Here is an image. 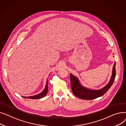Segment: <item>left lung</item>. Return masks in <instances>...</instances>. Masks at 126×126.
<instances>
[{
  "label": "left lung",
  "mask_w": 126,
  "mask_h": 126,
  "mask_svg": "<svg viewBox=\"0 0 126 126\" xmlns=\"http://www.w3.org/2000/svg\"><path fill=\"white\" fill-rule=\"evenodd\" d=\"M116 71L115 62L113 65V68H112V76L108 84L101 89L93 90L84 87L81 85L77 77L72 74H70V84L72 91L75 96L80 98L86 100H94V99L103 95L109 89L114 81Z\"/></svg>",
  "instance_id": "1"
}]
</instances>
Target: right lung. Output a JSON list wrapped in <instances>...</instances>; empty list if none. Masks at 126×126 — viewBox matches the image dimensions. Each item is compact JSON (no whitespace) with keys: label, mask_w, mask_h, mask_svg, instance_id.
Instances as JSON below:
<instances>
[{"label":"right lung","mask_w":126,"mask_h":126,"mask_svg":"<svg viewBox=\"0 0 126 126\" xmlns=\"http://www.w3.org/2000/svg\"><path fill=\"white\" fill-rule=\"evenodd\" d=\"M48 92V80H47V83H46L45 87L44 89L41 92L40 94H38L35 95L31 96H22L24 98H31V99H38V98H41L44 96H45L46 94H47Z\"/></svg>","instance_id":"right-lung-1"}]
</instances>
